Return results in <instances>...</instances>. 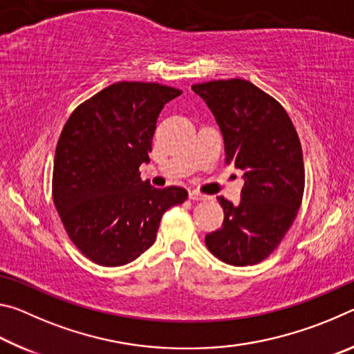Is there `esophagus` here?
<instances>
[{
    "label": "esophagus",
    "instance_id": "34e87169",
    "mask_svg": "<svg viewBox=\"0 0 354 354\" xmlns=\"http://www.w3.org/2000/svg\"><path fill=\"white\" fill-rule=\"evenodd\" d=\"M189 198L194 200V201H201V200H207L209 196L207 195H203L200 192L196 190H189Z\"/></svg>",
    "mask_w": 354,
    "mask_h": 354
}]
</instances>
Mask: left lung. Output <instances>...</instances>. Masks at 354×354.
Returning a JSON list of instances; mask_svg holds the SVG:
<instances>
[{
	"instance_id": "obj_1",
	"label": "left lung",
	"mask_w": 354,
	"mask_h": 354,
	"mask_svg": "<svg viewBox=\"0 0 354 354\" xmlns=\"http://www.w3.org/2000/svg\"><path fill=\"white\" fill-rule=\"evenodd\" d=\"M192 91L214 113L226 164L243 171L239 206L217 198L223 225L206 236V247L231 266H253L278 247L301 206V143L284 107L250 81L203 82Z\"/></svg>"
}]
</instances>
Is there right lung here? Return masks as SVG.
I'll use <instances>...</instances> for the list:
<instances>
[{"mask_svg":"<svg viewBox=\"0 0 354 354\" xmlns=\"http://www.w3.org/2000/svg\"><path fill=\"white\" fill-rule=\"evenodd\" d=\"M183 92L158 82H115L84 101L59 137L53 201L65 231L92 262L118 267L156 241L160 218L187 200L178 185L142 181L162 107Z\"/></svg>","mask_w":354,"mask_h":354,"instance_id":"right-lung-1","label":"right lung"}]
</instances>
